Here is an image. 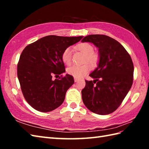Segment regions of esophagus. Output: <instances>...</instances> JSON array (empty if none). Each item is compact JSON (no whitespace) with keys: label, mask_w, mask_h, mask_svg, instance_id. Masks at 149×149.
Listing matches in <instances>:
<instances>
[{"label":"esophagus","mask_w":149,"mask_h":149,"mask_svg":"<svg viewBox=\"0 0 149 149\" xmlns=\"http://www.w3.org/2000/svg\"><path fill=\"white\" fill-rule=\"evenodd\" d=\"M79 81V79L76 78V77H74V81L75 82H77Z\"/></svg>","instance_id":"34e87169"}]
</instances>
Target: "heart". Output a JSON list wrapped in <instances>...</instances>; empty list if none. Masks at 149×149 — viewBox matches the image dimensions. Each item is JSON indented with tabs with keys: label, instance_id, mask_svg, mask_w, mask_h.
Returning <instances> with one entry per match:
<instances>
[{
	"label": "heart",
	"instance_id": "heart-1",
	"mask_svg": "<svg viewBox=\"0 0 149 149\" xmlns=\"http://www.w3.org/2000/svg\"><path fill=\"white\" fill-rule=\"evenodd\" d=\"M77 49L86 55L85 62H88L92 66H96L99 61V57L97 53L93 52V47L90 43H81L77 45ZM72 50L70 48L65 49L62 53L61 59L65 65H70L72 61ZM91 66L88 63H85L82 65H73L67 70L70 75L74 77L81 78L84 76L90 71Z\"/></svg>",
	"mask_w": 149,
	"mask_h": 149
}]
</instances>
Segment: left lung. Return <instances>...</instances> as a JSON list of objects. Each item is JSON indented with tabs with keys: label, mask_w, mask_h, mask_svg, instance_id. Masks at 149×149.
<instances>
[{
	"label": "left lung",
	"mask_w": 149,
	"mask_h": 149,
	"mask_svg": "<svg viewBox=\"0 0 149 149\" xmlns=\"http://www.w3.org/2000/svg\"><path fill=\"white\" fill-rule=\"evenodd\" d=\"M82 42L92 43L99 49L97 67L90 74L93 81H85L82 90L83 103L98 115L111 113L118 108L133 82L134 65L130 55L115 39L103 34L85 36Z\"/></svg>",
	"instance_id": "1"
}]
</instances>
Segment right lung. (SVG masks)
<instances>
[{
	"label": "right lung",
	"mask_w": 149,
	"mask_h": 149,
	"mask_svg": "<svg viewBox=\"0 0 149 149\" xmlns=\"http://www.w3.org/2000/svg\"><path fill=\"white\" fill-rule=\"evenodd\" d=\"M83 38L47 36L22 51L17 66L18 79L25 99L34 109L45 113L61 105L66 91L74 83V77L66 74L60 79L52 78L65 72L63 50Z\"/></svg>",
	"instance_id": "right-lung-1"
}]
</instances>
